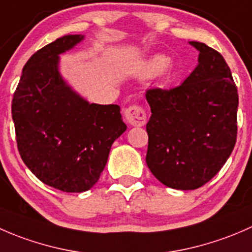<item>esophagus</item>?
Returning <instances> with one entry per match:
<instances>
[{"label": "esophagus", "mask_w": 252, "mask_h": 252, "mask_svg": "<svg viewBox=\"0 0 252 252\" xmlns=\"http://www.w3.org/2000/svg\"><path fill=\"white\" fill-rule=\"evenodd\" d=\"M124 116L130 126H140L146 123V112L139 105H133L124 111Z\"/></svg>", "instance_id": "1"}]
</instances>
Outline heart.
I'll list each match as a JSON object with an SVG mask.
<instances>
[{
    "label": "heart",
    "instance_id": "1",
    "mask_svg": "<svg viewBox=\"0 0 252 252\" xmlns=\"http://www.w3.org/2000/svg\"><path fill=\"white\" fill-rule=\"evenodd\" d=\"M168 58L162 55H156L147 60L141 68V74L146 78L156 77L161 74L168 65Z\"/></svg>",
    "mask_w": 252,
    "mask_h": 252
}]
</instances>
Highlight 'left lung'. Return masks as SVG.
<instances>
[{
  "mask_svg": "<svg viewBox=\"0 0 252 252\" xmlns=\"http://www.w3.org/2000/svg\"><path fill=\"white\" fill-rule=\"evenodd\" d=\"M199 64L179 86L150 89L151 117L146 163L166 187L194 190L210 182L227 162L236 141L238 89L224 58L190 41Z\"/></svg>",
  "mask_w": 252,
  "mask_h": 252,
  "instance_id": "obj_1",
  "label": "left lung"
}]
</instances>
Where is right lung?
<instances>
[{"label":"right lung","instance_id":"right-lung-1","mask_svg":"<svg viewBox=\"0 0 252 252\" xmlns=\"http://www.w3.org/2000/svg\"><path fill=\"white\" fill-rule=\"evenodd\" d=\"M81 40L84 35H65L36 51L12 100L23 162L37 179L65 192L96 184L112 144L126 129L118 105L89 103L61 77L58 55Z\"/></svg>","mask_w":252,"mask_h":252}]
</instances>
